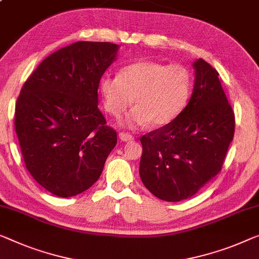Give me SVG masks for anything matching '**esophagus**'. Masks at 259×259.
Returning a JSON list of instances; mask_svg holds the SVG:
<instances>
[{
  "instance_id": "1",
  "label": "esophagus",
  "mask_w": 259,
  "mask_h": 259,
  "mask_svg": "<svg viewBox=\"0 0 259 259\" xmlns=\"http://www.w3.org/2000/svg\"><path fill=\"white\" fill-rule=\"evenodd\" d=\"M119 140H121L122 142H130L134 140V136L133 135L130 134H126V133H119Z\"/></svg>"
}]
</instances>
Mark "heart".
Returning a JSON list of instances; mask_svg holds the SVG:
<instances>
[{
    "label": "heart",
    "instance_id": "1",
    "mask_svg": "<svg viewBox=\"0 0 259 259\" xmlns=\"http://www.w3.org/2000/svg\"><path fill=\"white\" fill-rule=\"evenodd\" d=\"M99 91L106 111L114 117L121 116L131 101L135 103L123 121L128 128H140L151 121L161 126L175 121L186 107L192 76L183 65L141 60L122 68L118 76H102Z\"/></svg>",
    "mask_w": 259,
    "mask_h": 259
}]
</instances>
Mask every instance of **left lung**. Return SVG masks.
<instances>
[{
  "label": "left lung",
  "mask_w": 259,
  "mask_h": 259,
  "mask_svg": "<svg viewBox=\"0 0 259 259\" xmlns=\"http://www.w3.org/2000/svg\"><path fill=\"white\" fill-rule=\"evenodd\" d=\"M193 67L187 106L175 121L141 137V179L154 196L168 202L191 198L214 179L234 137V111L218 71L203 59Z\"/></svg>",
  "instance_id": "left-lung-1"
}]
</instances>
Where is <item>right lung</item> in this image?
Returning <instances> with one entry per match:
<instances>
[{
  "mask_svg": "<svg viewBox=\"0 0 259 259\" xmlns=\"http://www.w3.org/2000/svg\"><path fill=\"white\" fill-rule=\"evenodd\" d=\"M119 46L76 41L38 65L16 102L15 129L33 179L60 198L78 195L101 176L117 143L99 110V83Z\"/></svg>",
  "mask_w": 259,
  "mask_h": 259,
  "instance_id": "add662e5",
  "label": "right lung"
}]
</instances>
